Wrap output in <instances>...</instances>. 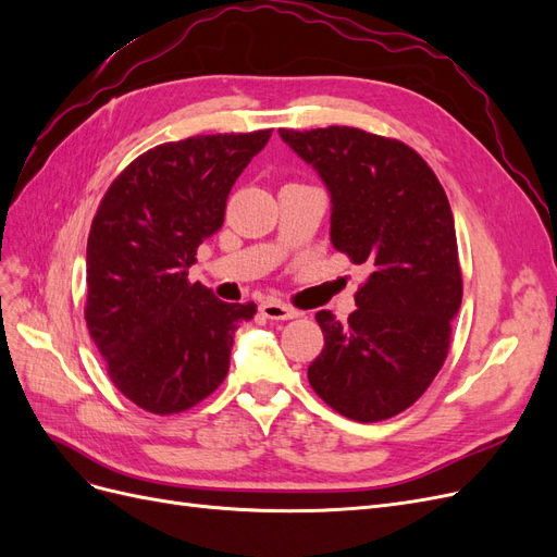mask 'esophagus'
<instances>
[{
  "instance_id": "esophagus-1",
  "label": "esophagus",
  "mask_w": 557,
  "mask_h": 557,
  "mask_svg": "<svg viewBox=\"0 0 557 557\" xmlns=\"http://www.w3.org/2000/svg\"><path fill=\"white\" fill-rule=\"evenodd\" d=\"M260 311L269 320H293V318L299 315L295 309L285 307V305H278V301H264V305L260 307Z\"/></svg>"
}]
</instances>
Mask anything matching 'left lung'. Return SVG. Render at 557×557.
Segmentation results:
<instances>
[{"label":"left lung","mask_w":557,"mask_h":557,"mask_svg":"<svg viewBox=\"0 0 557 557\" xmlns=\"http://www.w3.org/2000/svg\"><path fill=\"white\" fill-rule=\"evenodd\" d=\"M278 134L325 183L332 246L369 269L348 323L315 313L325 348L309 364V383L350 420L393 418L440 374L460 311L448 197L401 141L339 125Z\"/></svg>","instance_id":"left-lung-1"}]
</instances>
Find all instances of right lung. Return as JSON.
Wrapping results in <instances>:
<instances>
[{"mask_svg": "<svg viewBox=\"0 0 557 557\" xmlns=\"http://www.w3.org/2000/svg\"><path fill=\"white\" fill-rule=\"evenodd\" d=\"M272 129L207 134L146 150L107 190L86 250V323L127 399L150 413L195 407L223 383L242 323L188 281L197 246L223 227L234 181Z\"/></svg>", "mask_w": 557, "mask_h": 557, "instance_id": "1", "label": "right lung"}]
</instances>
